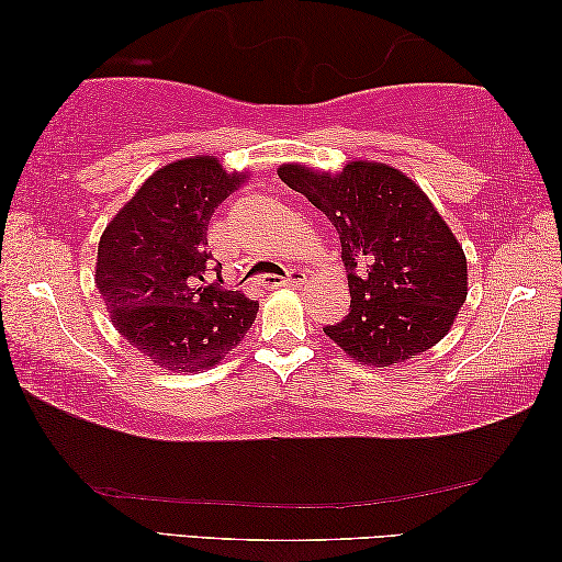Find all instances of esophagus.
I'll return each mask as SVG.
<instances>
[{"instance_id":"34e87169","label":"esophagus","mask_w":562,"mask_h":562,"mask_svg":"<svg viewBox=\"0 0 562 562\" xmlns=\"http://www.w3.org/2000/svg\"><path fill=\"white\" fill-rule=\"evenodd\" d=\"M306 281V273H303L301 269H289L286 276H261V283L266 289H276V286H299V283Z\"/></svg>"}]
</instances>
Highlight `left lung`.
I'll use <instances>...</instances> for the list:
<instances>
[{"mask_svg":"<svg viewBox=\"0 0 562 562\" xmlns=\"http://www.w3.org/2000/svg\"><path fill=\"white\" fill-rule=\"evenodd\" d=\"M281 181L341 238L351 311L324 334L366 366H393L443 338L468 293L463 246L418 183L385 164L330 173L283 164Z\"/></svg>","mask_w":562,"mask_h":562,"instance_id":"left-lung-1","label":"left lung"}]
</instances>
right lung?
<instances>
[{
  "label": "right lung",
  "instance_id": "add662e5",
  "mask_svg": "<svg viewBox=\"0 0 562 562\" xmlns=\"http://www.w3.org/2000/svg\"><path fill=\"white\" fill-rule=\"evenodd\" d=\"M241 179L214 156L173 161L101 234L97 289L119 334L159 368L216 366L254 324L259 303L221 289L206 246L211 216Z\"/></svg>",
  "mask_w": 562,
  "mask_h": 562
}]
</instances>
